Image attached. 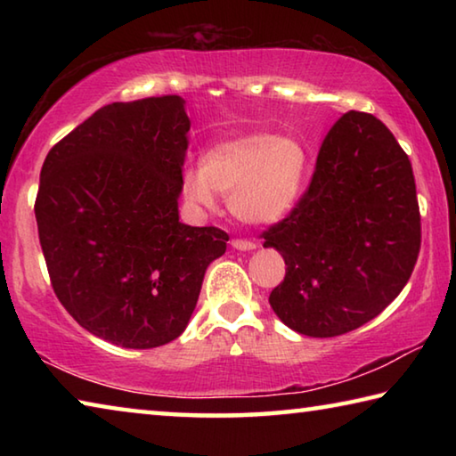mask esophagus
Masks as SVG:
<instances>
[{
  "label": "esophagus",
  "mask_w": 456,
  "mask_h": 456,
  "mask_svg": "<svg viewBox=\"0 0 456 456\" xmlns=\"http://www.w3.org/2000/svg\"><path fill=\"white\" fill-rule=\"evenodd\" d=\"M231 247L239 251H251V249H257V243L249 241V239H233V241H231Z\"/></svg>",
  "instance_id": "obj_1"
}]
</instances>
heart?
Returning <instances> with one entry per match:
<instances>
[{
  "label": "heart",
  "instance_id": "heart-1",
  "mask_svg": "<svg viewBox=\"0 0 456 456\" xmlns=\"http://www.w3.org/2000/svg\"><path fill=\"white\" fill-rule=\"evenodd\" d=\"M307 152L291 136L241 134L213 144L203 167L183 175L184 195L203 209L229 195V209L249 225H272L288 215L302 192Z\"/></svg>",
  "mask_w": 456,
  "mask_h": 456
}]
</instances>
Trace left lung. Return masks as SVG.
Here are the masks:
<instances>
[{"mask_svg": "<svg viewBox=\"0 0 456 456\" xmlns=\"http://www.w3.org/2000/svg\"><path fill=\"white\" fill-rule=\"evenodd\" d=\"M261 237L288 265L269 293L285 326L312 338L364 326L403 291L419 259L408 154L372 114L346 112L323 138L310 187Z\"/></svg>", "mask_w": 456, "mask_h": 456, "instance_id": "left-lung-1", "label": "left lung"}]
</instances>
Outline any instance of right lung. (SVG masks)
<instances>
[{"label":"right lung","instance_id":"1","mask_svg":"<svg viewBox=\"0 0 456 456\" xmlns=\"http://www.w3.org/2000/svg\"><path fill=\"white\" fill-rule=\"evenodd\" d=\"M189 128L181 96L112 102L44 160L34 211L53 293L122 348L179 338L227 249L225 231L179 221Z\"/></svg>","mask_w":456,"mask_h":456}]
</instances>
